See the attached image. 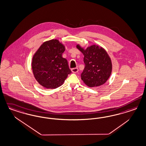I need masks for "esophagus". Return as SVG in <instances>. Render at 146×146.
Wrapping results in <instances>:
<instances>
[{
    "label": "esophagus",
    "instance_id": "1",
    "mask_svg": "<svg viewBox=\"0 0 146 146\" xmlns=\"http://www.w3.org/2000/svg\"><path fill=\"white\" fill-rule=\"evenodd\" d=\"M71 71H72V72H73V73H77V72L78 71V68H72V69H71Z\"/></svg>",
    "mask_w": 146,
    "mask_h": 146
}]
</instances>
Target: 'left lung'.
Instances as JSON below:
<instances>
[{"instance_id": "left-lung-1", "label": "left lung", "mask_w": 146, "mask_h": 146, "mask_svg": "<svg viewBox=\"0 0 146 146\" xmlns=\"http://www.w3.org/2000/svg\"><path fill=\"white\" fill-rule=\"evenodd\" d=\"M76 48L84 55L85 68L81 79L89 87H97L105 84L112 71V61L103 47L93 44L84 48L80 44Z\"/></svg>"}]
</instances>
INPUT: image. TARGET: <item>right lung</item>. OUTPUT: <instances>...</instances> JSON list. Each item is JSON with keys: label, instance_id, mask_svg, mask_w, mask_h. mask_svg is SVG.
I'll list each match as a JSON object with an SVG mask.
<instances>
[{"label": "right lung", "instance_id": "right-lung-1", "mask_svg": "<svg viewBox=\"0 0 146 146\" xmlns=\"http://www.w3.org/2000/svg\"><path fill=\"white\" fill-rule=\"evenodd\" d=\"M65 46L58 40L43 43L34 54L32 68L35 80L44 88L54 89L64 82L71 71L68 61L62 57Z\"/></svg>", "mask_w": 146, "mask_h": 146}]
</instances>
